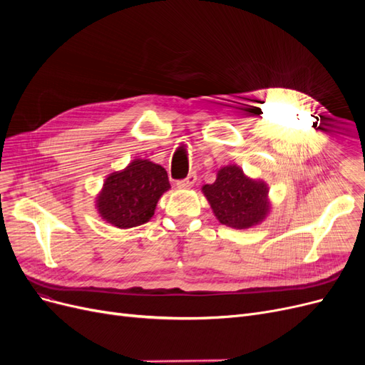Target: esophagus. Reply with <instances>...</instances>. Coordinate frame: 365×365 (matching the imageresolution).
Wrapping results in <instances>:
<instances>
[{
	"label": "esophagus",
	"instance_id": "34e87169",
	"mask_svg": "<svg viewBox=\"0 0 365 365\" xmlns=\"http://www.w3.org/2000/svg\"><path fill=\"white\" fill-rule=\"evenodd\" d=\"M195 182H196V173L192 172L187 175V178L176 181V185H178V189H189V187H192Z\"/></svg>",
	"mask_w": 365,
	"mask_h": 365
}]
</instances>
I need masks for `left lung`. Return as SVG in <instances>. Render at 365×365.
<instances>
[{
    "label": "left lung",
    "mask_w": 365,
    "mask_h": 365,
    "mask_svg": "<svg viewBox=\"0 0 365 365\" xmlns=\"http://www.w3.org/2000/svg\"><path fill=\"white\" fill-rule=\"evenodd\" d=\"M202 192L219 222L231 228H250L269 212L267 184L250 180L237 165L220 169L216 181L205 184Z\"/></svg>",
    "instance_id": "8db88e82"
}]
</instances>
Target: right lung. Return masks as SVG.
<instances>
[{"instance_id":"right-lung-1","label":"right lung","mask_w":365,"mask_h":365,"mask_svg":"<svg viewBox=\"0 0 365 365\" xmlns=\"http://www.w3.org/2000/svg\"><path fill=\"white\" fill-rule=\"evenodd\" d=\"M169 187L168 172L160 164L134 160L125 170L108 176L97 196V210L102 219L117 228L138 227L153 216Z\"/></svg>"}]
</instances>
